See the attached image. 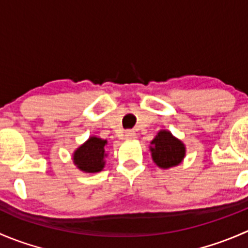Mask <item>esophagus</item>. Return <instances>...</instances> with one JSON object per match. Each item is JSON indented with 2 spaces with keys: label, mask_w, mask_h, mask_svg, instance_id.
<instances>
[{
  "label": "esophagus",
  "mask_w": 248,
  "mask_h": 248,
  "mask_svg": "<svg viewBox=\"0 0 248 248\" xmlns=\"http://www.w3.org/2000/svg\"><path fill=\"white\" fill-rule=\"evenodd\" d=\"M136 137H137V134L133 129H128V131L124 133V139H127V140H132V139L136 138Z\"/></svg>",
  "instance_id": "esophagus-1"
}]
</instances>
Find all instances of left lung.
<instances>
[{
    "label": "left lung",
    "mask_w": 248,
    "mask_h": 248,
    "mask_svg": "<svg viewBox=\"0 0 248 248\" xmlns=\"http://www.w3.org/2000/svg\"><path fill=\"white\" fill-rule=\"evenodd\" d=\"M152 159L161 168H170L181 163L185 157V146L170 132L161 131L151 141Z\"/></svg>",
    "instance_id": "left-lung-1"
}]
</instances>
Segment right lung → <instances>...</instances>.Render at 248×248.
Returning a JSON list of instances; mask_svg holds the SVG:
<instances>
[{"instance_id":"1","label":"right lung","mask_w":248,"mask_h":248,"mask_svg":"<svg viewBox=\"0 0 248 248\" xmlns=\"http://www.w3.org/2000/svg\"><path fill=\"white\" fill-rule=\"evenodd\" d=\"M107 140L92 137L74 152V163L78 168L86 172L101 171L104 167V146Z\"/></svg>"}]
</instances>
